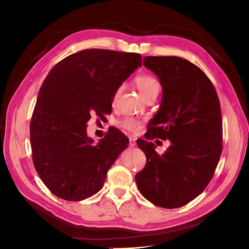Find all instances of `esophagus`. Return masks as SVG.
<instances>
[{
  "instance_id": "obj_1",
  "label": "esophagus",
  "mask_w": 249,
  "mask_h": 249,
  "mask_svg": "<svg viewBox=\"0 0 249 249\" xmlns=\"http://www.w3.org/2000/svg\"><path fill=\"white\" fill-rule=\"evenodd\" d=\"M129 145H130L131 147L136 145V140H135L134 138H130V139H129Z\"/></svg>"
}]
</instances>
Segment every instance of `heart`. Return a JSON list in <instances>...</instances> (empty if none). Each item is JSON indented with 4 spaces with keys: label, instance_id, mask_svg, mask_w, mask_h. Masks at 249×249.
<instances>
[{
    "label": "heart",
    "instance_id": "heart-1",
    "mask_svg": "<svg viewBox=\"0 0 249 249\" xmlns=\"http://www.w3.org/2000/svg\"><path fill=\"white\" fill-rule=\"evenodd\" d=\"M135 83L139 89V91L143 95L144 99H148L149 96L153 95H158L160 92L161 89V84L159 80L155 78L152 74H140V76L136 77L135 79ZM124 85H120L117 87L116 91L114 93V102L118 99L120 93L123 91ZM143 123V120L141 118L135 117V116H125L122 118L118 122V125L123 129L129 131L131 133H138L141 129V124Z\"/></svg>",
    "mask_w": 249,
    "mask_h": 249
}]
</instances>
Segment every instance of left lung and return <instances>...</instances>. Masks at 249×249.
Instances as JSON below:
<instances>
[{
  "label": "left lung",
  "instance_id": "8db88e82",
  "mask_svg": "<svg viewBox=\"0 0 249 249\" xmlns=\"http://www.w3.org/2000/svg\"><path fill=\"white\" fill-rule=\"evenodd\" d=\"M143 65L159 78L163 95L159 111L149 122L147 140L137 141L146 163L135 180L141 194L154 205L179 208L206 189L219 162V99L207 74L186 59L147 56ZM157 138L172 142L163 155L148 141Z\"/></svg>",
  "mask_w": 249,
  "mask_h": 249
}]
</instances>
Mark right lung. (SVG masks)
Segmentation results:
<instances>
[{
    "instance_id": "add662e5",
    "label": "right lung",
    "mask_w": 249,
    "mask_h": 249,
    "mask_svg": "<svg viewBox=\"0 0 249 249\" xmlns=\"http://www.w3.org/2000/svg\"><path fill=\"white\" fill-rule=\"evenodd\" d=\"M141 65L137 53L88 49L48 73L30 123V141L34 167L56 196L80 201L103 188L129 139L115 129L93 144L86 124L92 114H110L117 87Z\"/></svg>"
}]
</instances>
